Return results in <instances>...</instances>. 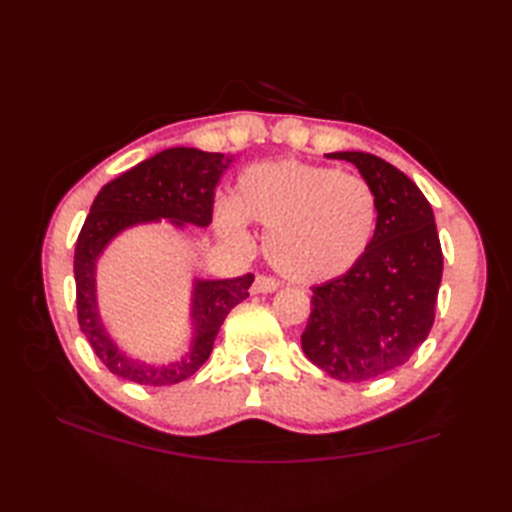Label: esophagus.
Listing matches in <instances>:
<instances>
[{
	"label": "esophagus",
	"instance_id": "1",
	"mask_svg": "<svg viewBox=\"0 0 512 512\" xmlns=\"http://www.w3.org/2000/svg\"><path fill=\"white\" fill-rule=\"evenodd\" d=\"M279 288V281L273 277H266V275H259L253 284V292L255 295H264V292H275Z\"/></svg>",
	"mask_w": 512,
	"mask_h": 512
}]
</instances>
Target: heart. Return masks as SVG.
Returning a JSON list of instances; mask_svg holds the SVG:
<instances>
[{
    "label": "heart",
    "instance_id": "heart-1",
    "mask_svg": "<svg viewBox=\"0 0 512 512\" xmlns=\"http://www.w3.org/2000/svg\"><path fill=\"white\" fill-rule=\"evenodd\" d=\"M246 222L268 228L264 250L277 273L321 284L361 262L376 233L378 204L363 178L303 160H273L244 169L233 202L215 206L217 231L231 242H248Z\"/></svg>",
    "mask_w": 512,
    "mask_h": 512
}]
</instances>
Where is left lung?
<instances>
[{"label": "left lung", "instance_id": "obj_1", "mask_svg": "<svg viewBox=\"0 0 512 512\" xmlns=\"http://www.w3.org/2000/svg\"><path fill=\"white\" fill-rule=\"evenodd\" d=\"M374 189L378 222L352 270L312 288L301 347L341 383H363L405 365L427 339L442 281V248L431 204L416 182L383 158L336 151Z\"/></svg>", "mask_w": 512, "mask_h": 512}]
</instances>
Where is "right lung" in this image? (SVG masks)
<instances>
[{
  "mask_svg": "<svg viewBox=\"0 0 512 512\" xmlns=\"http://www.w3.org/2000/svg\"><path fill=\"white\" fill-rule=\"evenodd\" d=\"M231 162L233 156L209 154L193 147H171L107 182L94 198L74 250L76 310L81 332L88 336L94 354L112 374L151 387L176 385L193 376L211 356L226 314L248 297V288L255 279L250 273L235 279H195L191 292V347L169 365H147L118 350L105 330L96 303V262L107 244L125 228L158 220H169L178 228L184 224L209 226L215 187Z\"/></svg>",
  "mask_w": 512,
  "mask_h": 512,
  "instance_id": "add662e5",
  "label": "right lung"
}]
</instances>
